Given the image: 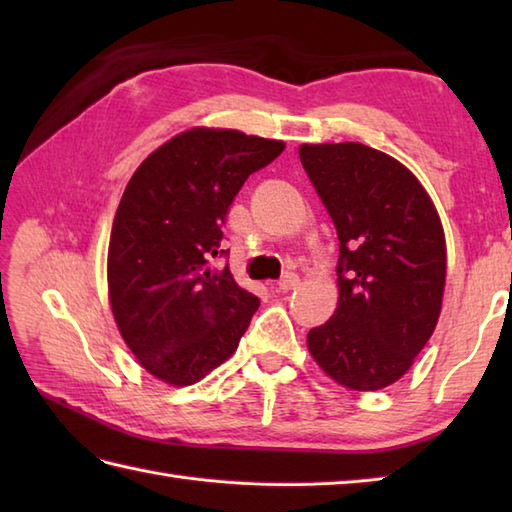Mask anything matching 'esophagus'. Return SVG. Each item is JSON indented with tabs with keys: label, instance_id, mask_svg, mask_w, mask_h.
<instances>
[{
	"label": "esophagus",
	"instance_id": "obj_1",
	"mask_svg": "<svg viewBox=\"0 0 512 512\" xmlns=\"http://www.w3.org/2000/svg\"><path fill=\"white\" fill-rule=\"evenodd\" d=\"M279 290H295L299 286V277L295 273H284L277 281Z\"/></svg>",
	"mask_w": 512,
	"mask_h": 512
}]
</instances>
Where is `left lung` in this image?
Returning <instances> with one entry per match:
<instances>
[{
  "label": "left lung",
  "instance_id": "1",
  "mask_svg": "<svg viewBox=\"0 0 512 512\" xmlns=\"http://www.w3.org/2000/svg\"><path fill=\"white\" fill-rule=\"evenodd\" d=\"M299 158L341 250L339 303L308 332L310 356L347 389L389 387L440 319L447 242L436 204L402 162L367 145L306 143Z\"/></svg>",
  "mask_w": 512,
  "mask_h": 512
}]
</instances>
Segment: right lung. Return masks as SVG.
I'll return each instance as SVG.
<instances>
[{"label":"right lung","mask_w":512,"mask_h":512,"mask_svg":"<svg viewBox=\"0 0 512 512\" xmlns=\"http://www.w3.org/2000/svg\"><path fill=\"white\" fill-rule=\"evenodd\" d=\"M284 149L237 129L193 127L151 151L127 182L107 248V292L123 341L162 383L193 385L222 365L259 308L213 259L237 191Z\"/></svg>","instance_id":"obj_1"}]
</instances>
